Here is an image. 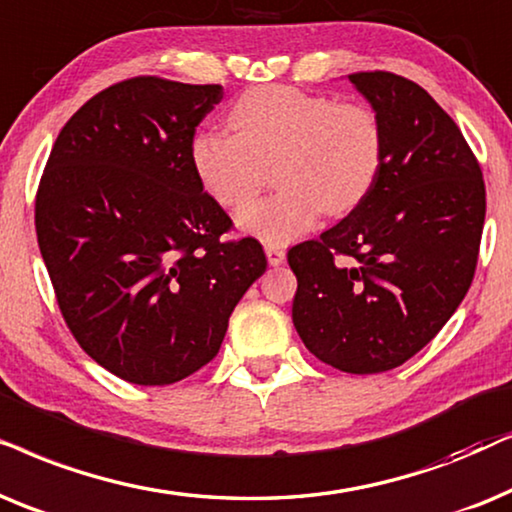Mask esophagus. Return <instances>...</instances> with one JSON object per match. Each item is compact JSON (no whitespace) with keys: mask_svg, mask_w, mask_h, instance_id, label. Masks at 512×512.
<instances>
[{"mask_svg":"<svg viewBox=\"0 0 512 512\" xmlns=\"http://www.w3.org/2000/svg\"><path fill=\"white\" fill-rule=\"evenodd\" d=\"M264 252H267V260H269L271 267H281V264L285 262V250L278 248V245L267 243V245H264Z\"/></svg>","mask_w":512,"mask_h":512,"instance_id":"34e87169","label":"esophagus"}]
</instances>
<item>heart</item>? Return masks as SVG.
<instances>
[{"label":"heart","instance_id":"obj_1","mask_svg":"<svg viewBox=\"0 0 512 512\" xmlns=\"http://www.w3.org/2000/svg\"><path fill=\"white\" fill-rule=\"evenodd\" d=\"M234 131L196 133L192 163L206 192L238 208L275 163L282 187L236 215L238 227L278 245L302 236L318 215H344L365 201L384 163V124L365 102L292 86L250 88L229 114Z\"/></svg>","mask_w":512,"mask_h":512}]
</instances>
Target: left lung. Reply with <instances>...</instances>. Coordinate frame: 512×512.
I'll return each mask as SVG.
<instances>
[{
	"label": "left lung",
	"mask_w": 512,
	"mask_h": 512,
	"mask_svg": "<svg viewBox=\"0 0 512 512\" xmlns=\"http://www.w3.org/2000/svg\"><path fill=\"white\" fill-rule=\"evenodd\" d=\"M349 81L384 124V163L360 206L288 250L292 323L318 360L377 374L424 349L466 297L485 180L459 126L419 84L379 70Z\"/></svg>",
	"instance_id": "8db88e82"
}]
</instances>
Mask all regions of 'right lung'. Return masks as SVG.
Instances as JSON below:
<instances>
[{
  "instance_id": "1",
  "label": "right lung",
  "mask_w": 512,
  "mask_h": 512,
  "mask_svg": "<svg viewBox=\"0 0 512 512\" xmlns=\"http://www.w3.org/2000/svg\"><path fill=\"white\" fill-rule=\"evenodd\" d=\"M220 84L119 81L60 131L34 203L44 264L67 327L95 363L166 386L210 363L245 290L267 271L255 238H222L229 215L192 163Z\"/></svg>"
}]
</instances>
